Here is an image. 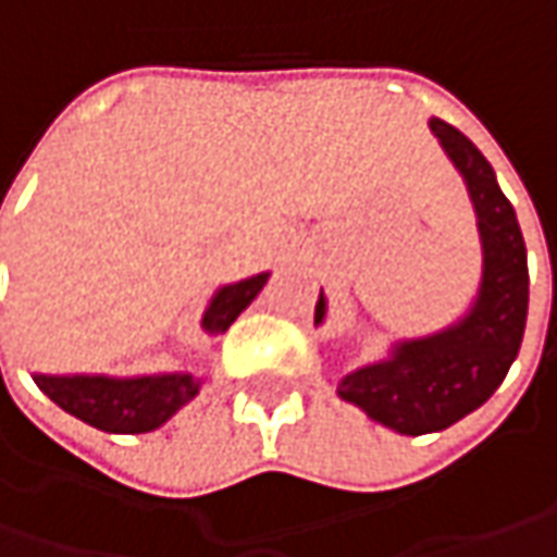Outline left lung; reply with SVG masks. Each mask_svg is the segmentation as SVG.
Returning a JSON list of instances; mask_svg holds the SVG:
<instances>
[{
	"instance_id": "left-lung-1",
	"label": "left lung",
	"mask_w": 557,
	"mask_h": 557,
	"mask_svg": "<svg viewBox=\"0 0 557 557\" xmlns=\"http://www.w3.org/2000/svg\"><path fill=\"white\" fill-rule=\"evenodd\" d=\"M428 126L456 163L478 213L481 288L459 322L428 337L399 341L387 359L344 374L337 384L341 399L409 437L443 431L496 394L521 350L530 300L524 235L493 166L456 126L437 117ZM325 310L329 300L319 294L315 325L325 322Z\"/></svg>"
}]
</instances>
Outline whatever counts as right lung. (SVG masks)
<instances>
[{"mask_svg":"<svg viewBox=\"0 0 557 557\" xmlns=\"http://www.w3.org/2000/svg\"><path fill=\"white\" fill-rule=\"evenodd\" d=\"M269 272L245 282L223 285L207 304L201 329L207 334L228 332V325L263 290ZM36 387L64 412L108 434H148L176 416L201 391L203 377L191 372L108 377V374H33Z\"/></svg>","mask_w":557,"mask_h":557,"instance_id":"obj_1","label":"right lung"}]
</instances>
